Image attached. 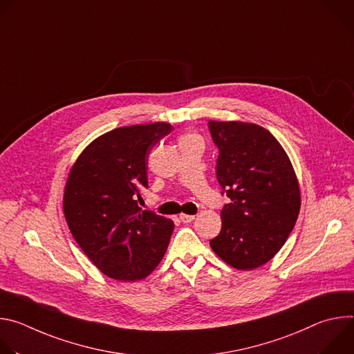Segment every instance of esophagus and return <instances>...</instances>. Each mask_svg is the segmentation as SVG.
I'll use <instances>...</instances> for the list:
<instances>
[{
    "instance_id": "obj_1",
    "label": "esophagus",
    "mask_w": 354,
    "mask_h": 354,
    "mask_svg": "<svg viewBox=\"0 0 354 354\" xmlns=\"http://www.w3.org/2000/svg\"><path fill=\"white\" fill-rule=\"evenodd\" d=\"M179 218H180L182 223H192L194 220V216H192V214H180Z\"/></svg>"
}]
</instances>
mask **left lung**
<instances>
[{
	"label": "left lung",
	"instance_id": "1",
	"mask_svg": "<svg viewBox=\"0 0 354 354\" xmlns=\"http://www.w3.org/2000/svg\"><path fill=\"white\" fill-rule=\"evenodd\" d=\"M209 129L218 148L217 180L231 198L210 246L235 269H257L295 225L301 197L294 168L280 142L258 124L210 120Z\"/></svg>",
	"mask_w": 354,
	"mask_h": 354
}]
</instances>
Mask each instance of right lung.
<instances>
[{
  "label": "right lung",
  "mask_w": 354,
  "mask_h": 354,
  "mask_svg": "<svg viewBox=\"0 0 354 354\" xmlns=\"http://www.w3.org/2000/svg\"><path fill=\"white\" fill-rule=\"evenodd\" d=\"M172 126L119 127L95 138L77 158L64 189L68 228L92 263L111 279L136 281L162 261L174 221L141 212L147 157Z\"/></svg>",
  "instance_id": "obj_1"
}]
</instances>
